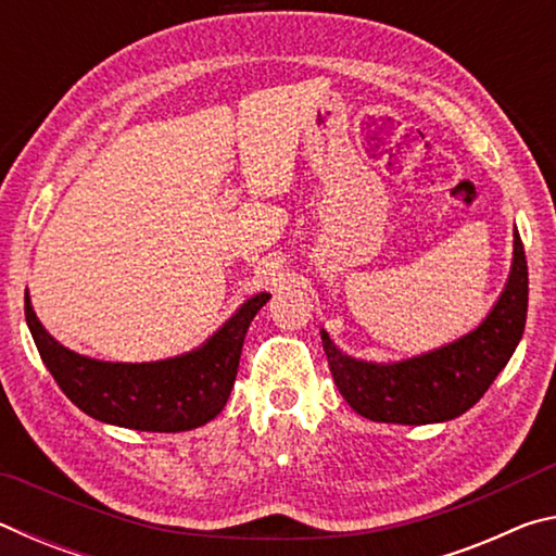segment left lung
Listing matches in <instances>:
<instances>
[{
  "mask_svg": "<svg viewBox=\"0 0 556 556\" xmlns=\"http://www.w3.org/2000/svg\"><path fill=\"white\" fill-rule=\"evenodd\" d=\"M513 238L505 289L483 321L456 341L404 361L372 363L345 355L321 328L336 388L361 417L384 425H437L460 417L483 397L525 331L527 260L520 232Z\"/></svg>",
  "mask_w": 556,
  "mask_h": 556,
  "instance_id": "left-lung-1",
  "label": "left lung"
}]
</instances>
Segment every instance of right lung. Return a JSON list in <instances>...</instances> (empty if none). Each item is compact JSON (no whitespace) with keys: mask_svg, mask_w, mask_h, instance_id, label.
Listing matches in <instances>:
<instances>
[{"mask_svg":"<svg viewBox=\"0 0 556 556\" xmlns=\"http://www.w3.org/2000/svg\"><path fill=\"white\" fill-rule=\"evenodd\" d=\"M269 294L250 296L203 345L154 363H110L61 345L36 316L26 324L46 368L75 407L105 425L137 431H188L218 417L238 375L244 336Z\"/></svg>","mask_w":556,"mask_h":556,"instance_id":"right-lung-1","label":"right lung"}]
</instances>
